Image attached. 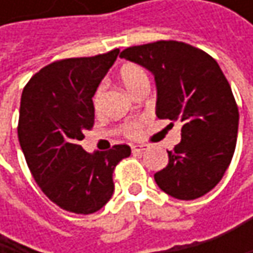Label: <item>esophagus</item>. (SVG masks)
<instances>
[{
	"mask_svg": "<svg viewBox=\"0 0 253 253\" xmlns=\"http://www.w3.org/2000/svg\"><path fill=\"white\" fill-rule=\"evenodd\" d=\"M146 149V145H133L131 146V151L134 152V154H140V152H143Z\"/></svg>",
	"mask_w": 253,
	"mask_h": 253,
	"instance_id": "1",
	"label": "esophagus"
}]
</instances>
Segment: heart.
Masks as SVG:
<instances>
[{"mask_svg":"<svg viewBox=\"0 0 253 253\" xmlns=\"http://www.w3.org/2000/svg\"><path fill=\"white\" fill-rule=\"evenodd\" d=\"M120 80L122 83L126 86V89L128 92H131L133 95L145 87V86H149V76H148V72L139 66V64H134V63H128V64H125L122 69H120ZM102 93H104V84L98 86V89L95 90L93 93V108L98 111L99 107H101V102H102ZM140 127H142V123L140 122H130V123H126L125 127H123V131L125 134L128 136V137H136L140 131Z\"/></svg>","mask_w":253,"mask_h":253,"instance_id":"1","label":"heart"}]
</instances>
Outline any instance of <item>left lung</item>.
Returning a JSON list of instances; mask_svg holds the SVG:
<instances>
[{
    "mask_svg": "<svg viewBox=\"0 0 253 253\" xmlns=\"http://www.w3.org/2000/svg\"><path fill=\"white\" fill-rule=\"evenodd\" d=\"M122 58L143 66L157 82V117L181 123V140L154 178L167 195L192 201L212 190L228 169L239 108L218 63L178 41L128 46Z\"/></svg>",
    "mask_w": 253,
    "mask_h": 253,
    "instance_id": "8db88e82",
    "label": "left lung"
}]
</instances>
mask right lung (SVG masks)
Wrapping results in <instances>:
<instances>
[{
	"instance_id": "right-lung-1",
	"label": "right lung",
	"mask_w": 253,
	"mask_h": 253,
	"mask_svg": "<svg viewBox=\"0 0 253 253\" xmlns=\"http://www.w3.org/2000/svg\"><path fill=\"white\" fill-rule=\"evenodd\" d=\"M120 49L54 61L30 77L22 93L17 134L29 170L60 208L93 214L113 196L116 166L128 145L86 152L79 142L95 122L92 96Z\"/></svg>"
}]
</instances>
